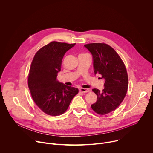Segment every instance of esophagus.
<instances>
[{
	"label": "esophagus",
	"mask_w": 153,
	"mask_h": 153,
	"mask_svg": "<svg viewBox=\"0 0 153 153\" xmlns=\"http://www.w3.org/2000/svg\"><path fill=\"white\" fill-rule=\"evenodd\" d=\"M79 91L80 92H82V93H87V92H89V90L88 89H85V88H80L79 89Z\"/></svg>",
	"instance_id": "obj_1"
}]
</instances>
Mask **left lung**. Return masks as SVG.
<instances>
[{
    "label": "left lung",
    "mask_w": 153,
    "mask_h": 153,
    "mask_svg": "<svg viewBox=\"0 0 153 153\" xmlns=\"http://www.w3.org/2000/svg\"><path fill=\"white\" fill-rule=\"evenodd\" d=\"M84 47L93 56L94 74L105 80L102 91L93 89L97 99L91 106L98 114H106L115 110L126 96L128 78L125 64L116 51L106 43H88Z\"/></svg>",
    "instance_id": "left-lung-1"
}]
</instances>
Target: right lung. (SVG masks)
Masks as SVG:
<instances>
[{"instance_id": "obj_1", "label": "right lung", "mask_w": 153, "mask_h": 153, "mask_svg": "<svg viewBox=\"0 0 153 153\" xmlns=\"http://www.w3.org/2000/svg\"><path fill=\"white\" fill-rule=\"evenodd\" d=\"M76 43L51 42L41 48L32 61L28 79L29 89L37 106L48 115L63 114L79 90L57 80L63 56Z\"/></svg>"}]
</instances>
